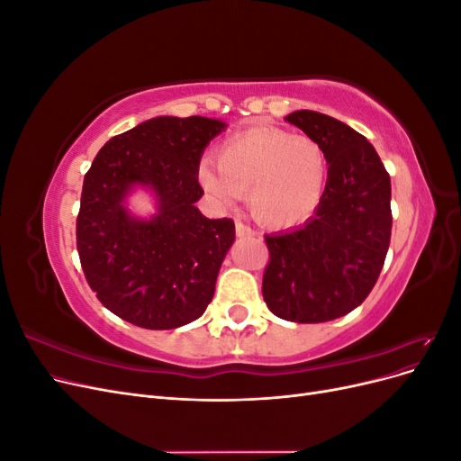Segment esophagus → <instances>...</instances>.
I'll return each mask as SVG.
<instances>
[{
	"mask_svg": "<svg viewBox=\"0 0 461 461\" xmlns=\"http://www.w3.org/2000/svg\"><path fill=\"white\" fill-rule=\"evenodd\" d=\"M236 234H239L240 239H246V236L249 239V236H256L258 232H256L252 227H249V225H246V222L236 221Z\"/></svg>",
	"mask_w": 461,
	"mask_h": 461,
	"instance_id": "34e87169",
	"label": "esophagus"
}]
</instances>
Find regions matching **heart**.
<instances>
[{
	"instance_id": "heart-1",
	"label": "heart",
	"mask_w": 461,
	"mask_h": 461,
	"mask_svg": "<svg viewBox=\"0 0 461 461\" xmlns=\"http://www.w3.org/2000/svg\"><path fill=\"white\" fill-rule=\"evenodd\" d=\"M329 165L313 138L276 127H252L227 138L217 165L203 163L202 186L230 203L248 192L249 209L269 227H292L310 219L327 188Z\"/></svg>"
}]
</instances>
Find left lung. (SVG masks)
<instances>
[{"instance_id": "8db88e82", "label": "left lung", "mask_w": 461, "mask_h": 461, "mask_svg": "<svg viewBox=\"0 0 461 461\" xmlns=\"http://www.w3.org/2000/svg\"><path fill=\"white\" fill-rule=\"evenodd\" d=\"M323 148L329 176L315 215L265 234L263 300L276 317L325 323L356 310L373 290L390 246V176L379 153L348 124L317 111L286 117Z\"/></svg>"}]
</instances>
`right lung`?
<instances>
[{"label": "right lung", "mask_w": 461, "mask_h": 461, "mask_svg": "<svg viewBox=\"0 0 461 461\" xmlns=\"http://www.w3.org/2000/svg\"><path fill=\"white\" fill-rule=\"evenodd\" d=\"M222 129L196 115L149 119L111 138L85 175L77 217L82 271L97 300L136 327H183L213 298L234 221L207 219L194 203L203 194L202 153ZM134 184L157 192L160 209L149 221L122 205Z\"/></svg>", "instance_id": "obj_1"}]
</instances>
